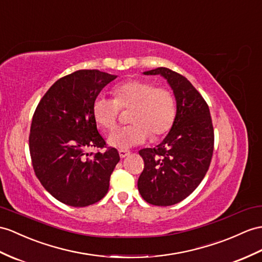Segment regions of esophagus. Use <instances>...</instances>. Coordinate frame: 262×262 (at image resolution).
Here are the masks:
<instances>
[{
  "mask_svg": "<svg viewBox=\"0 0 262 262\" xmlns=\"http://www.w3.org/2000/svg\"><path fill=\"white\" fill-rule=\"evenodd\" d=\"M119 155H120V158L121 159H123V158H125V157H127L130 155V152L129 151H126V150H119Z\"/></svg>",
  "mask_w": 262,
  "mask_h": 262,
  "instance_id": "1",
  "label": "esophagus"
}]
</instances>
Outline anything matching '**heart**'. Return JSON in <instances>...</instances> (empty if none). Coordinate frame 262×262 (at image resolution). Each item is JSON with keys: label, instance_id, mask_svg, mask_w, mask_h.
Masks as SVG:
<instances>
[{"label": "heart", "instance_id": "1", "mask_svg": "<svg viewBox=\"0 0 262 262\" xmlns=\"http://www.w3.org/2000/svg\"><path fill=\"white\" fill-rule=\"evenodd\" d=\"M114 99L100 94L94 99L92 113L97 123L106 130L117 124L121 110L131 109V124L118 126L107 142L119 149H130L168 133L174 123L177 102L173 93L164 86L145 79H131L113 89Z\"/></svg>", "mask_w": 262, "mask_h": 262}]
</instances>
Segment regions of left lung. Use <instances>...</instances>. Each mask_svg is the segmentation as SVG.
Listing matches in <instances>:
<instances>
[{"label": "left lung", "mask_w": 262, "mask_h": 262, "mask_svg": "<svg viewBox=\"0 0 262 262\" xmlns=\"http://www.w3.org/2000/svg\"><path fill=\"white\" fill-rule=\"evenodd\" d=\"M144 74L164 76L177 100L169 135L155 148L139 151L144 161L140 194L150 205L167 207L186 199L205 178L213 155V125L206 100L187 78L168 68Z\"/></svg>", "instance_id": "1"}]
</instances>
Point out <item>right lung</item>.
<instances>
[{
  "mask_svg": "<svg viewBox=\"0 0 262 262\" xmlns=\"http://www.w3.org/2000/svg\"><path fill=\"white\" fill-rule=\"evenodd\" d=\"M116 78L79 70L57 80L34 111L29 136L32 165L44 189L64 205L90 206L109 190L120 156L98 132L92 104ZM93 147L98 151L86 153Z\"/></svg>",
  "mask_w": 262,
  "mask_h": 262,
  "instance_id": "right-lung-1",
  "label": "right lung"
}]
</instances>
